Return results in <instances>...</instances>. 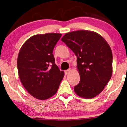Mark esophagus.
<instances>
[{
  "label": "esophagus",
  "mask_w": 127,
  "mask_h": 127,
  "mask_svg": "<svg viewBox=\"0 0 127 127\" xmlns=\"http://www.w3.org/2000/svg\"><path fill=\"white\" fill-rule=\"evenodd\" d=\"M71 69H68V70H66V71H65V75H68V74H69V73L71 72Z\"/></svg>",
  "instance_id": "esophagus-1"
}]
</instances>
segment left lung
<instances>
[{"label":"left lung","instance_id":"1","mask_svg":"<svg viewBox=\"0 0 127 127\" xmlns=\"http://www.w3.org/2000/svg\"><path fill=\"white\" fill-rule=\"evenodd\" d=\"M61 40L77 57L80 81L75 92L86 99L99 95L112 76V54L108 43L99 34L85 30L66 33Z\"/></svg>","mask_w":127,"mask_h":127}]
</instances>
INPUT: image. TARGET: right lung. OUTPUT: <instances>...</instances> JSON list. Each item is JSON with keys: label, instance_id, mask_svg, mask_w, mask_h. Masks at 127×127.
Masks as SVG:
<instances>
[{"label": "right lung", "instance_id": "right-lung-1", "mask_svg": "<svg viewBox=\"0 0 127 127\" xmlns=\"http://www.w3.org/2000/svg\"><path fill=\"white\" fill-rule=\"evenodd\" d=\"M62 34L48 33L29 38L20 48L18 70L22 84L30 94L45 100L55 94L64 76L55 64L53 51Z\"/></svg>", "mask_w": 127, "mask_h": 127}]
</instances>
